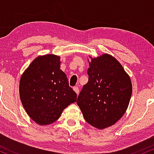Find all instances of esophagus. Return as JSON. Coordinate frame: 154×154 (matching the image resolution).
Wrapping results in <instances>:
<instances>
[{"instance_id": "obj_1", "label": "esophagus", "mask_w": 154, "mask_h": 154, "mask_svg": "<svg viewBox=\"0 0 154 154\" xmlns=\"http://www.w3.org/2000/svg\"><path fill=\"white\" fill-rule=\"evenodd\" d=\"M73 90L75 91V93H76L77 95H79V87H78V86H75V87H73Z\"/></svg>"}]
</instances>
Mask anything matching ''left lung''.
<instances>
[{"mask_svg": "<svg viewBox=\"0 0 154 154\" xmlns=\"http://www.w3.org/2000/svg\"><path fill=\"white\" fill-rule=\"evenodd\" d=\"M89 58V81L78 97L77 104L86 122L103 129L116 123L125 113L132 96V82L112 55Z\"/></svg>", "mask_w": 154, "mask_h": 154, "instance_id": "1", "label": "left lung"}]
</instances>
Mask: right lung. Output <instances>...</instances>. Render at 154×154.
<instances>
[{"mask_svg":"<svg viewBox=\"0 0 154 154\" xmlns=\"http://www.w3.org/2000/svg\"><path fill=\"white\" fill-rule=\"evenodd\" d=\"M57 55L38 56L22 73L20 97L26 113L39 125L54 123L63 110L75 103L77 94L60 70Z\"/></svg>","mask_w":154,"mask_h":154,"instance_id":"right-lung-1","label":"right lung"}]
</instances>
